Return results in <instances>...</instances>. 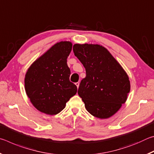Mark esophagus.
<instances>
[{"label":"esophagus","mask_w":154,"mask_h":154,"mask_svg":"<svg viewBox=\"0 0 154 154\" xmlns=\"http://www.w3.org/2000/svg\"><path fill=\"white\" fill-rule=\"evenodd\" d=\"M75 85H76V86H77V88H79V82L75 83Z\"/></svg>","instance_id":"1"}]
</instances>
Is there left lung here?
<instances>
[{"mask_svg": "<svg viewBox=\"0 0 154 154\" xmlns=\"http://www.w3.org/2000/svg\"><path fill=\"white\" fill-rule=\"evenodd\" d=\"M75 56L85 69L78 94L86 110L96 118H110L127 100L128 76L109 51L100 45L75 44Z\"/></svg>", "mask_w": 154, "mask_h": 154, "instance_id": "obj_1", "label": "left lung"}]
</instances>
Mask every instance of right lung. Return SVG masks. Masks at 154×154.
Returning <instances> with one entry per match:
<instances>
[{"label":"right lung","instance_id":"1","mask_svg":"<svg viewBox=\"0 0 154 154\" xmlns=\"http://www.w3.org/2000/svg\"><path fill=\"white\" fill-rule=\"evenodd\" d=\"M72 46L69 41L57 43L28 69L26 92L34 106L42 113L58 114L76 94L77 88L70 82L71 70L66 63Z\"/></svg>","mask_w":154,"mask_h":154}]
</instances>
